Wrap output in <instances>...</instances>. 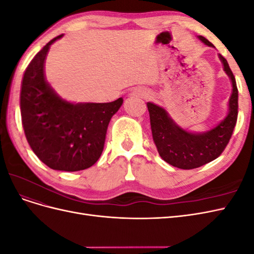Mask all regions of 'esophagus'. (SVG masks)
<instances>
[{
	"instance_id": "1",
	"label": "esophagus",
	"mask_w": 254,
	"mask_h": 254,
	"mask_svg": "<svg viewBox=\"0 0 254 254\" xmlns=\"http://www.w3.org/2000/svg\"><path fill=\"white\" fill-rule=\"evenodd\" d=\"M132 95H135V96H141V97H147L148 96V93H146V92L142 89H136L135 91H133Z\"/></svg>"
}]
</instances>
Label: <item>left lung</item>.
<instances>
[{"label":"left lung","mask_w":254,"mask_h":254,"mask_svg":"<svg viewBox=\"0 0 254 254\" xmlns=\"http://www.w3.org/2000/svg\"><path fill=\"white\" fill-rule=\"evenodd\" d=\"M198 39L207 47L214 45L202 36ZM222 68L231 81V95L227 115L217 125L203 132H193L179 126L163 107L147 103L153 142L165 162L181 170H191L211 162L220 156L230 141L237 120L238 91L234 75L226 58L218 54Z\"/></svg>","instance_id":"left-lung-1"}]
</instances>
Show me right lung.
<instances>
[{"label":"right lung","mask_w":254,"mask_h":254,"mask_svg":"<svg viewBox=\"0 0 254 254\" xmlns=\"http://www.w3.org/2000/svg\"><path fill=\"white\" fill-rule=\"evenodd\" d=\"M54 38L30 61L23 75L20 92L22 125L35 155L52 170L78 172L101 157L107 128L123 105L72 103L61 97L45 79L44 63Z\"/></svg>","instance_id":"1"}]
</instances>
